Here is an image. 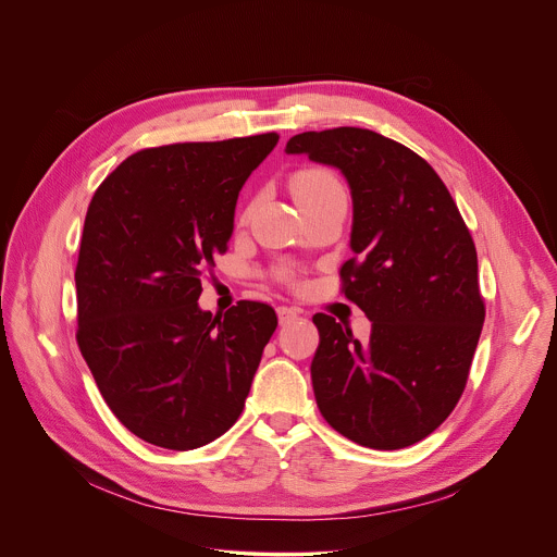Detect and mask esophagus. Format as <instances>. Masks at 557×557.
Here are the masks:
<instances>
[{
  "instance_id": "obj_1",
  "label": "esophagus",
  "mask_w": 557,
  "mask_h": 557,
  "mask_svg": "<svg viewBox=\"0 0 557 557\" xmlns=\"http://www.w3.org/2000/svg\"><path fill=\"white\" fill-rule=\"evenodd\" d=\"M275 310H277V322H280V326L290 324V322H295L297 317H299V310L293 308V306H277Z\"/></svg>"
}]
</instances>
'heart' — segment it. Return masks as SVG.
<instances>
[{
	"label": "heart",
	"instance_id": "1",
	"mask_svg": "<svg viewBox=\"0 0 557 557\" xmlns=\"http://www.w3.org/2000/svg\"><path fill=\"white\" fill-rule=\"evenodd\" d=\"M333 191H342V185L329 172L304 170L293 176V194H295L297 202L320 198V196H326Z\"/></svg>",
	"mask_w": 557,
	"mask_h": 557
}]
</instances>
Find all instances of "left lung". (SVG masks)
<instances>
[{
	"label": "left lung",
	"mask_w": 557,
	"mask_h": 557,
	"mask_svg": "<svg viewBox=\"0 0 557 557\" xmlns=\"http://www.w3.org/2000/svg\"><path fill=\"white\" fill-rule=\"evenodd\" d=\"M286 153L342 172L352 198L344 293L370 342L317 312L314 401L333 430L372 449L430 436L456 408L485 304L471 235L438 174L401 143L361 127L304 132Z\"/></svg>",
	"instance_id": "obj_1"
}]
</instances>
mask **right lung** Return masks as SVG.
<instances>
[{
  "mask_svg": "<svg viewBox=\"0 0 557 557\" xmlns=\"http://www.w3.org/2000/svg\"><path fill=\"white\" fill-rule=\"evenodd\" d=\"M280 136L143 149L97 189L74 284L76 342L106 404L138 438L196 449L243 414L275 310H202L200 277L233 233L235 202Z\"/></svg>",
  "mask_w": 557,
  "mask_h": 557,
  "instance_id": "obj_1",
  "label": "right lung"
}]
</instances>
